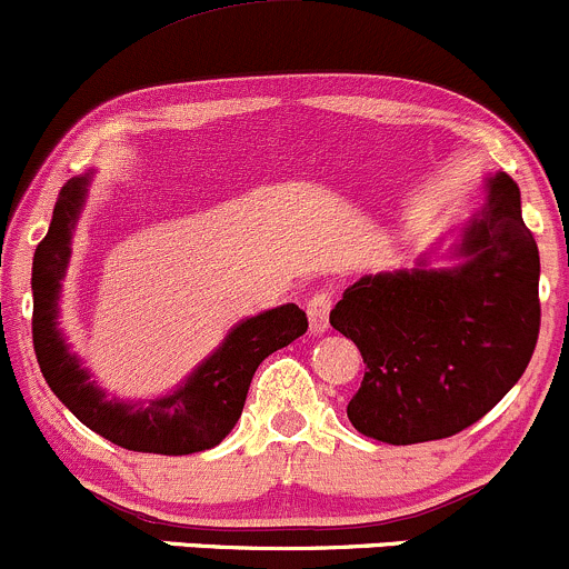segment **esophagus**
<instances>
[{
	"mask_svg": "<svg viewBox=\"0 0 569 569\" xmlns=\"http://www.w3.org/2000/svg\"><path fill=\"white\" fill-rule=\"evenodd\" d=\"M331 307H333V292L331 290H320L315 298L309 301V326L311 333H326L328 331V317H331Z\"/></svg>",
	"mask_w": 569,
	"mask_h": 569,
	"instance_id": "1",
	"label": "esophagus"
}]
</instances>
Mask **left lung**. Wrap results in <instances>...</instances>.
Segmentation results:
<instances>
[{
    "mask_svg": "<svg viewBox=\"0 0 569 569\" xmlns=\"http://www.w3.org/2000/svg\"><path fill=\"white\" fill-rule=\"evenodd\" d=\"M453 268L360 277L331 311L358 345L366 375L347 405L363 437L415 445L478 423L527 371L540 333V252L510 176L453 243Z\"/></svg>",
    "mask_w": 569,
    "mask_h": 569,
    "instance_id": "1",
    "label": "left lung"
}]
</instances>
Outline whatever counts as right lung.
Returning <instances> with one entry per match:
<instances>
[{
  "label": "right lung",
  "mask_w": 569,
  "mask_h": 569,
  "mask_svg": "<svg viewBox=\"0 0 569 569\" xmlns=\"http://www.w3.org/2000/svg\"><path fill=\"white\" fill-rule=\"evenodd\" d=\"M89 179L91 173L76 176L62 187L51 228L34 249L32 341L42 377L83 426L119 448L160 456L209 450L222 442L241 418L249 382L262 360L307 333V311L284 303L241 320L173 393L146 401L108 399L106 390L91 380L89 369L81 366V358L70 352L59 328L62 279Z\"/></svg>",
  "instance_id": "right-lung-1"
}]
</instances>
